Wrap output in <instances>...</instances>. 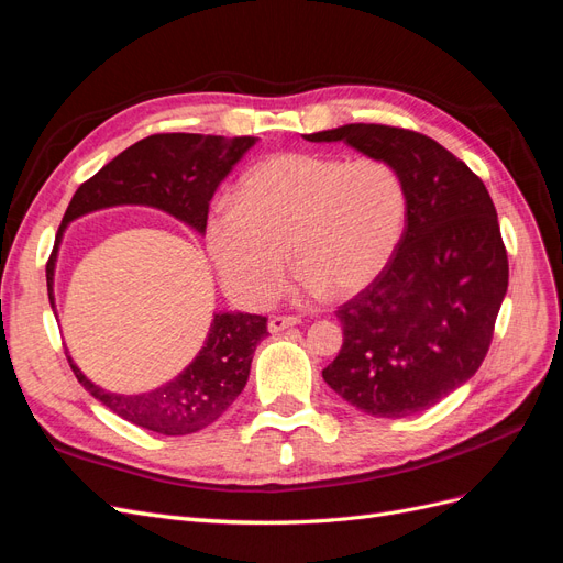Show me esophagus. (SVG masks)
I'll use <instances>...</instances> for the list:
<instances>
[{
    "instance_id": "obj_1",
    "label": "esophagus",
    "mask_w": 563,
    "mask_h": 563,
    "mask_svg": "<svg viewBox=\"0 0 563 563\" xmlns=\"http://www.w3.org/2000/svg\"><path fill=\"white\" fill-rule=\"evenodd\" d=\"M298 323H300V317H272L267 321V331L269 333H282L288 327H298Z\"/></svg>"
}]
</instances>
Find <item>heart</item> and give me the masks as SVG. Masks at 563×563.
Instances as JSON below:
<instances>
[{
	"instance_id": "1",
	"label": "heart",
	"mask_w": 563,
	"mask_h": 563,
	"mask_svg": "<svg viewBox=\"0 0 563 563\" xmlns=\"http://www.w3.org/2000/svg\"><path fill=\"white\" fill-rule=\"evenodd\" d=\"M406 225V190L383 159L282 152L251 166L232 207L209 216L207 249L225 291L265 308L288 253L312 294L364 291L389 265Z\"/></svg>"
}]
</instances>
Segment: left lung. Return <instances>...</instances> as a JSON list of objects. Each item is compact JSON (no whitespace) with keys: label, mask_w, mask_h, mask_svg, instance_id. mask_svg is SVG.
Returning a JSON list of instances; mask_svg holds the SVG:
<instances>
[{"label":"left lung","mask_w":563,"mask_h":563,"mask_svg":"<svg viewBox=\"0 0 563 563\" xmlns=\"http://www.w3.org/2000/svg\"><path fill=\"white\" fill-rule=\"evenodd\" d=\"M302 139L383 159L406 190L401 242L335 312L343 347L321 376L368 416L420 413L465 385L488 352L509 277L496 207L470 166L422 133L345 124Z\"/></svg>","instance_id":"8db88e82"}]
</instances>
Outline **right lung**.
Returning <instances> with one entry per match:
<instances>
[{
	"mask_svg": "<svg viewBox=\"0 0 563 563\" xmlns=\"http://www.w3.org/2000/svg\"><path fill=\"white\" fill-rule=\"evenodd\" d=\"M253 135L225 139L201 133H157L126 147L79 185L46 263L48 302L56 310L54 277L63 234L73 220L112 207H150L174 216L197 234L207 230L209 203L234 164L255 145ZM267 335V319L246 312H213L207 340L174 380L141 395H117L84 376L67 354L77 380L112 413L143 430L183 437L209 428L242 395L253 352Z\"/></svg>",
	"mask_w": 563,
	"mask_h": 563,
	"instance_id": "right-lung-1",
	"label": "right lung"
}]
</instances>
